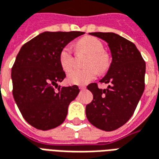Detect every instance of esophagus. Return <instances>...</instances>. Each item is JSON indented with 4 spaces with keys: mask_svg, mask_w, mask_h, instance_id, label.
Instances as JSON below:
<instances>
[{
    "mask_svg": "<svg viewBox=\"0 0 159 159\" xmlns=\"http://www.w3.org/2000/svg\"><path fill=\"white\" fill-rule=\"evenodd\" d=\"M80 91H85V86H80Z\"/></svg>",
    "mask_w": 159,
    "mask_h": 159,
    "instance_id": "obj_1",
    "label": "esophagus"
}]
</instances>
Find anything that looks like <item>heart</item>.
<instances>
[{
    "mask_svg": "<svg viewBox=\"0 0 159 159\" xmlns=\"http://www.w3.org/2000/svg\"><path fill=\"white\" fill-rule=\"evenodd\" d=\"M77 50L89 54L85 69H74L67 74V81L73 85H85L95 79L98 70L103 72L109 66V57L103 52V46L98 38L85 37L77 43ZM59 61L64 71L74 67V56L69 46L63 47L59 54Z\"/></svg>",
    "mask_w": 159,
    "mask_h": 159,
    "instance_id": "heart-1",
    "label": "heart"
}]
</instances>
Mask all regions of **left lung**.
Masks as SVG:
<instances>
[{
    "label": "left lung",
    "mask_w": 159,
    "mask_h": 159,
    "mask_svg": "<svg viewBox=\"0 0 159 159\" xmlns=\"http://www.w3.org/2000/svg\"><path fill=\"white\" fill-rule=\"evenodd\" d=\"M110 48L112 61L106 75L100 80L106 89L96 83L87 86L93 100L85 107L88 121L96 128L113 131L130 119L145 89L146 62L134 43L113 32H92Z\"/></svg>",
    "instance_id": "8db88e82"
}]
</instances>
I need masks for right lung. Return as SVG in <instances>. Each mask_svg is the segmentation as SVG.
Returning <instances> with one entry per match:
<instances>
[{
	"label": "right lung",
	"mask_w": 159,
	"mask_h": 159,
	"mask_svg": "<svg viewBox=\"0 0 159 159\" xmlns=\"http://www.w3.org/2000/svg\"><path fill=\"white\" fill-rule=\"evenodd\" d=\"M84 33L44 31L25 43L17 55L11 74L13 98L25 120L37 129L49 130L61 124L69 103L80 92L75 85H58L66 77L59 54Z\"/></svg>",
	"instance_id": "obj_1"
}]
</instances>
